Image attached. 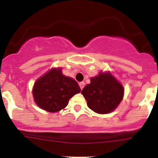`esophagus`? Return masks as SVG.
I'll use <instances>...</instances> for the list:
<instances>
[{"label":"esophagus","instance_id":"34e87169","mask_svg":"<svg viewBox=\"0 0 158 158\" xmlns=\"http://www.w3.org/2000/svg\"><path fill=\"white\" fill-rule=\"evenodd\" d=\"M79 86H80V89H82L84 88V86H85V82H79Z\"/></svg>","mask_w":158,"mask_h":158}]
</instances>
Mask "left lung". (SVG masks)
Instances as JSON below:
<instances>
[{"instance_id":"8db88e82","label":"left lung","mask_w":158,"mask_h":158,"mask_svg":"<svg viewBox=\"0 0 158 158\" xmlns=\"http://www.w3.org/2000/svg\"><path fill=\"white\" fill-rule=\"evenodd\" d=\"M90 81V84L82 90L89 109L98 114L114 111L123 98L122 84L109 72L99 73L98 76L91 78Z\"/></svg>"}]
</instances>
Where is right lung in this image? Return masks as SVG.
Here are the masks:
<instances>
[{"label": "right lung", "mask_w": 158, "mask_h": 158, "mask_svg": "<svg viewBox=\"0 0 158 158\" xmlns=\"http://www.w3.org/2000/svg\"><path fill=\"white\" fill-rule=\"evenodd\" d=\"M80 91L75 79L63 75L61 68H54L35 82L33 95L40 109L56 112L66 108L70 98Z\"/></svg>", "instance_id": "obj_1"}]
</instances>
